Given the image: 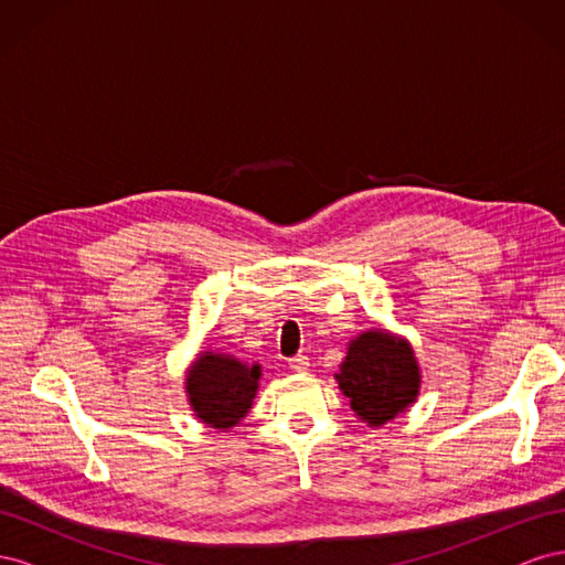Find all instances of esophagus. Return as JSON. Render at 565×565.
<instances>
[{"mask_svg": "<svg viewBox=\"0 0 565 565\" xmlns=\"http://www.w3.org/2000/svg\"><path fill=\"white\" fill-rule=\"evenodd\" d=\"M287 365H289V370H295V372H306L311 367V361L306 355H295V358H289Z\"/></svg>", "mask_w": 565, "mask_h": 565, "instance_id": "esophagus-1", "label": "esophagus"}]
</instances>
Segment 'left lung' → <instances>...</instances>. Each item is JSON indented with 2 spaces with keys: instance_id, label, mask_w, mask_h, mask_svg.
<instances>
[{
  "instance_id": "1",
  "label": "left lung",
  "mask_w": 565,
  "mask_h": 565,
  "mask_svg": "<svg viewBox=\"0 0 565 565\" xmlns=\"http://www.w3.org/2000/svg\"><path fill=\"white\" fill-rule=\"evenodd\" d=\"M337 382L344 396L351 398L353 413L367 424L380 426L415 403L419 367L405 341L374 330L351 341Z\"/></svg>"
}]
</instances>
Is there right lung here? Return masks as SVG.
I'll return each mask as SVG.
<instances>
[{"label": "right lung", "mask_w": 565, "mask_h": 565, "mask_svg": "<svg viewBox=\"0 0 565 565\" xmlns=\"http://www.w3.org/2000/svg\"><path fill=\"white\" fill-rule=\"evenodd\" d=\"M262 367L241 363L233 355L202 353L185 380L195 415L214 426L231 429L252 407L259 388Z\"/></svg>", "instance_id": "right-lung-1"}]
</instances>
